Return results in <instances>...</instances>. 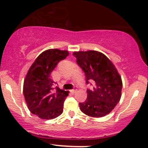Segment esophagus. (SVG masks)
Segmentation results:
<instances>
[{
	"label": "esophagus",
	"mask_w": 148,
	"mask_h": 148,
	"mask_svg": "<svg viewBox=\"0 0 148 148\" xmlns=\"http://www.w3.org/2000/svg\"><path fill=\"white\" fill-rule=\"evenodd\" d=\"M76 91H77V87H76V86H75V87H74V89H71V90L70 91V92H71L72 94H74L76 92Z\"/></svg>",
	"instance_id": "34e87169"
}]
</instances>
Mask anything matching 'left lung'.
<instances>
[{
    "instance_id": "left-lung-1",
    "label": "left lung",
    "mask_w": 148,
    "mask_h": 148,
    "mask_svg": "<svg viewBox=\"0 0 148 148\" xmlns=\"http://www.w3.org/2000/svg\"><path fill=\"white\" fill-rule=\"evenodd\" d=\"M73 55L85 73L86 83L93 84V88L86 90V101L79 103L80 110L89 117H104L120 100L122 82L120 74L111 61L101 52L78 51Z\"/></svg>"
}]
</instances>
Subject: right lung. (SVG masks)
<instances>
[{"label":"right lung","instance_id":"1","mask_svg":"<svg viewBox=\"0 0 148 148\" xmlns=\"http://www.w3.org/2000/svg\"><path fill=\"white\" fill-rule=\"evenodd\" d=\"M69 56L67 51L49 49L36 59L23 82V95L28 110L44 120H52L63 112L68 91L53 87L51 72L60 61Z\"/></svg>","mask_w":148,"mask_h":148}]
</instances>
